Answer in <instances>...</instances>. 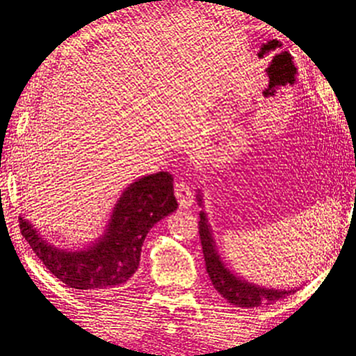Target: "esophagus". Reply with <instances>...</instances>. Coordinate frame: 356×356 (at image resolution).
Returning <instances> with one entry per match:
<instances>
[{
  "instance_id": "esophagus-1",
  "label": "esophagus",
  "mask_w": 356,
  "mask_h": 356,
  "mask_svg": "<svg viewBox=\"0 0 356 356\" xmlns=\"http://www.w3.org/2000/svg\"><path fill=\"white\" fill-rule=\"evenodd\" d=\"M174 194H176L180 208H190L194 203V194L191 191V188L185 182H182V180H179V182L174 185Z\"/></svg>"
}]
</instances>
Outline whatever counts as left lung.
Here are the masks:
<instances>
[{
    "label": "left lung",
    "instance_id": "1",
    "mask_svg": "<svg viewBox=\"0 0 356 356\" xmlns=\"http://www.w3.org/2000/svg\"><path fill=\"white\" fill-rule=\"evenodd\" d=\"M199 205L202 207V195L197 194ZM199 234L203 249V257H205L207 272L213 282L217 292L222 295L229 303L236 305L237 307H259L263 305H272L275 301L286 298L287 295L297 292V289H268V287L257 286L249 283L246 280L236 277L232 272L225 266L220 255L217 252L216 241L211 232V226L208 223L207 214L200 211V222H199Z\"/></svg>",
    "mask_w": 356,
    "mask_h": 356
}]
</instances>
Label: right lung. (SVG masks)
I'll use <instances>...</instances> for the list:
<instances>
[{"instance_id": "obj_1", "label": "right lung", "mask_w": 356, "mask_h": 356, "mask_svg": "<svg viewBox=\"0 0 356 356\" xmlns=\"http://www.w3.org/2000/svg\"><path fill=\"white\" fill-rule=\"evenodd\" d=\"M176 209L172 176L161 171L128 186L113 209L104 236L81 251L47 243L24 217H19V229L38 259L59 282L78 291L116 292L124 289L138 270L148 231Z\"/></svg>"}]
</instances>
